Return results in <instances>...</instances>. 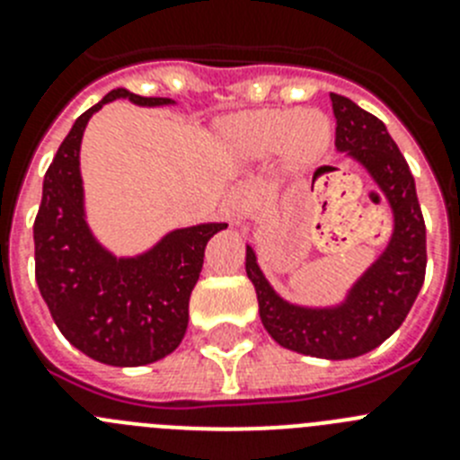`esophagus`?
<instances>
[{
	"label": "esophagus",
	"instance_id": "esophagus-1",
	"mask_svg": "<svg viewBox=\"0 0 460 460\" xmlns=\"http://www.w3.org/2000/svg\"><path fill=\"white\" fill-rule=\"evenodd\" d=\"M227 207H230V214L234 217V221H243L253 209V189L249 184L234 186L227 195Z\"/></svg>",
	"mask_w": 460,
	"mask_h": 460
}]
</instances>
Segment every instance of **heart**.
Masks as SVG:
<instances>
[{
  "label": "heart",
  "mask_w": 460,
  "mask_h": 460,
  "mask_svg": "<svg viewBox=\"0 0 460 460\" xmlns=\"http://www.w3.org/2000/svg\"><path fill=\"white\" fill-rule=\"evenodd\" d=\"M227 133L251 156L283 149L292 168H308L332 145V121L320 110H255L227 121Z\"/></svg>",
  "instance_id": "1"
}]
</instances>
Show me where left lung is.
I'll use <instances>...</instances> for the list:
<instances>
[{
    "label": "left lung",
    "mask_w": 460,
    "mask_h": 460,
    "mask_svg": "<svg viewBox=\"0 0 460 460\" xmlns=\"http://www.w3.org/2000/svg\"><path fill=\"white\" fill-rule=\"evenodd\" d=\"M336 149L355 158L387 198L394 234L376 265L352 286L341 306L304 308L274 292L246 246V274L258 295L260 320L271 339L288 350L320 359H350L387 341L403 324L426 274V226L414 177L385 124L350 99L332 93Z\"/></svg>",
    "instance_id": "8db88e82"
}]
</instances>
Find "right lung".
<instances>
[{
	"label": "right lung",
	"instance_id": "1",
	"mask_svg": "<svg viewBox=\"0 0 460 460\" xmlns=\"http://www.w3.org/2000/svg\"><path fill=\"white\" fill-rule=\"evenodd\" d=\"M115 99L172 103L112 89L75 119L43 180L34 221L36 283L59 332L80 352L110 367H145L184 339L205 246L227 223L174 230L137 258H115L93 239L84 221L80 142L89 117Z\"/></svg>",
	"mask_w": 460,
	"mask_h": 460
}]
</instances>
